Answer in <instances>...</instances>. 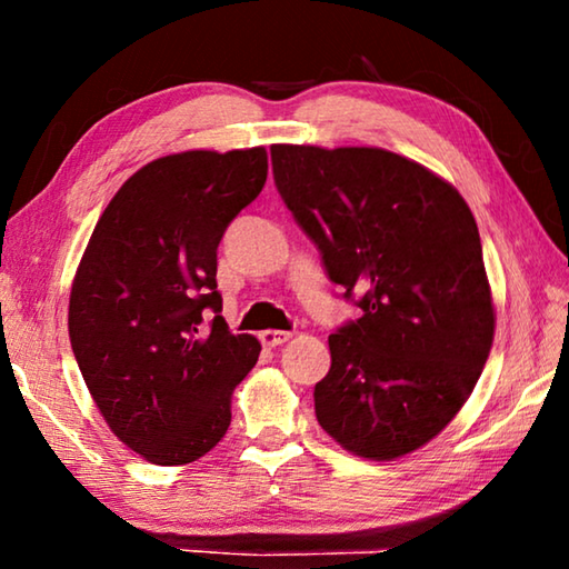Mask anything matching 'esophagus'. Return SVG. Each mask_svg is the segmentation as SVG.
Listing matches in <instances>:
<instances>
[{"label": "esophagus", "instance_id": "1", "mask_svg": "<svg viewBox=\"0 0 569 569\" xmlns=\"http://www.w3.org/2000/svg\"><path fill=\"white\" fill-rule=\"evenodd\" d=\"M291 331H276V329H268V331H261V343L268 346V349H276V346L286 343L288 339H291Z\"/></svg>", "mask_w": 569, "mask_h": 569}]
</instances>
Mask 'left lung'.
<instances>
[{
    "label": "left lung",
    "mask_w": 569,
    "mask_h": 569,
    "mask_svg": "<svg viewBox=\"0 0 569 569\" xmlns=\"http://www.w3.org/2000/svg\"><path fill=\"white\" fill-rule=\"evenodd\" d=\"M271 160L326 273L363 311L329 336L316 419L356 457L409 455L457 417L492 349L475 216L455 186L381 148L273 146Z\"/></svg>",
    "instance_id": "8db88e82"
}]
</instances>
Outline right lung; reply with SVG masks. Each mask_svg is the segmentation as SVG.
I'll use <instances>...</instances> for the list:
<instances>
[{
  "label": "right lung",
  "mask_w": 569,
  "mask_h": 569,
  "mask_svg": "<svg viewBox=\"0 0 569 569\" xmlns=\"http://www.w3.org/2000/svg\"><path fill=\"white\" fill-rule=\"evenodd\" d=\"M266 176V148L158 158L114 192L84 248L74 359L112 435L152 465H190L226 437L230 397L261 353L228 331L216 271L220 238Z\"/></svg>",
  "instance_id": "right-lung-1"
}]
</instances>
